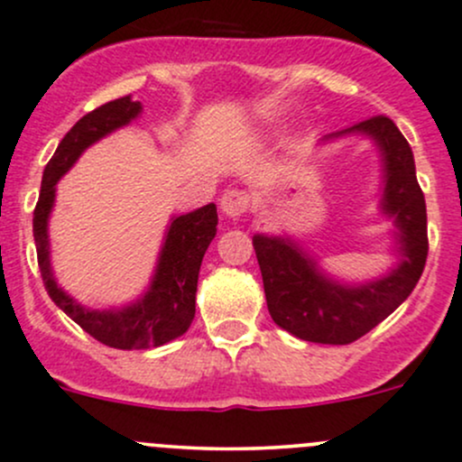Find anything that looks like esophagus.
<instances>
[{"label": "esophagus", "instance_id": "obj_1", "mask_svg": "<svg viewBox=\"0 0 462 462\" xmlns=\"http://www.w3.org/2000/svg\"><path fill=\"white\" fill-rule=\"evenodd\" d=\"M250 208V194L245 189H227L221 197V209L226 217L241 218Z\"/></svg>", "mask_w": 462, "mask_h": 462}]
</instances>
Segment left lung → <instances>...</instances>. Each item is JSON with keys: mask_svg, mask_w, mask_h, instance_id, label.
Masks as SVG:
<instances>
[{"mask_svg": "<svg viewBox=\"0 0 462 462\" xmlns=\"http://www.w3.org/2000/svg\"><path fill=\"white\" fill-rule=\"evenodd\" d=\"M369 134L384 161L382 209L400 230L398 268L384 279L365 286H339L315 268L295 244L257 235L254 253L263 277L270 318L283 330L306 342L351 344L389 318L416 288L425 270L427 239L425 194L416 179L409 143L386 116H371L342 134Z\"/></svg>", "mask_w": 462, "mask_h": 462, "instance_id": "left-lung-1", "label": "left lung"}]
</instances>
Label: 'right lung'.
Instances as JSON below:
<instances>
[{
  "mask_svg": "<svg viewBox=\"0 0 462 462\" xmlns=\"http://www.w3.org/2000/svg\"><path fill=\"white\" fill-rule=\"evenodd\" d=\"M141 102H134L125 96L100 105L97 109L82 116L67 136L55 149L53 158L46 162L42 176L40 199L32 212V235H35L37 265H40L42 282L51 300L64 310L82 330H87L93 339L111 348H149L162 346L171 339L180 337L192 324L197 313V283L199 270L209 241L217 235V205L209 203L194 212L176 217L167 232L161 259H158L156 274L152 288L138 304L123 310H87L76 300L62 292L55 283L49 261V221L51 208L55 199V183L69 167L78 161L82 152L91 143L100 141L114 129L123 127L129 120L141 114Z\"/></svg>",
  "mask_w": 462,
  "mask_h": 462,
  "instance_id": "right-lung-1",
  "label": "right lung"
}]
</instances>
